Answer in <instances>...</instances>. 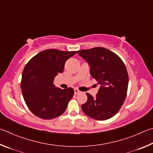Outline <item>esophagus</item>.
<instances>
[{
	"label": "esophagus",
	"mask_w": 153,
	"mask_h": 153,
	"mask_svg": "<svg viewBox=\"0 0 153 153\" xmlns=\"http://www.w3.org/2000/svg\"><path fill=\"white\" fill-rule=\"evenodd\" d=\"M74 95H78L79 93H81V91L77 89H74Z\"/></svg>",
	"instance_id": "34e87169"
}]
</instances>
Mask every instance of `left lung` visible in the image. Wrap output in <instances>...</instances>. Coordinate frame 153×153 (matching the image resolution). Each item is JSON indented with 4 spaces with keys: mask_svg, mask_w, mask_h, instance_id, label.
I'll return each instance as SVG.
<instances>
[{
    "mask_svg": "<svg viewBox=\"0 0 153 153\" xmlns=\"http://www.w3.org/2000/svg\"><path fill=\"white\" fill-rule=\"evenodd\" d=\"M90 67V74L101 86L96 97L87 93V102L81 105L87 116L105 120L115 116L126 97L128 74L118 56L105 48L77 51Z\"/></svg>",
    "mask_w": 153,
    "mask_h": 153,
    "instance_id": "left-lung-1",
    "label": "left lung"
}]
</instances>
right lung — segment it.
<instances>
[{
    "mask_svg": "<svg viewBox=\"0 0 153 153\" xmlns=\"http://www.w3.org/2000/svg\"><path fill=\"white\" fill-rule=\"evenodd\" d=\"M76 52L45 50L25 65L21 79V91L27 106L36 116L50 120L65 111L74 95V89L71 87L61 89L53 82L56 75L63 72L66 61Z\"/></svg>",
    "mask_w": 153,
    "mask_h": 153,
    "instance_id": "add662e5",
    "label": "right lung"
}]
</instances>
